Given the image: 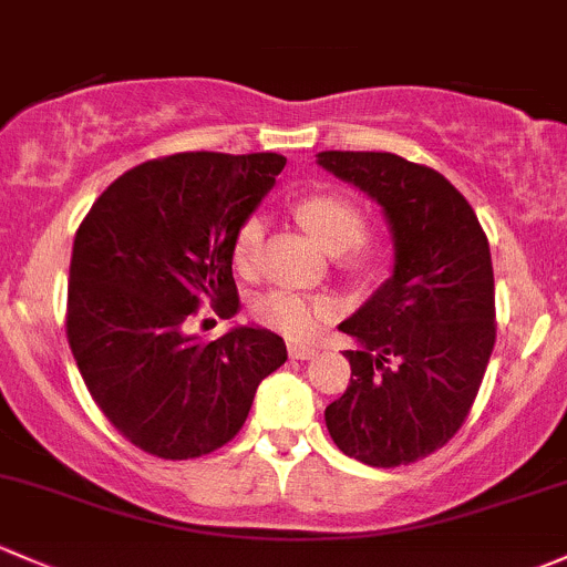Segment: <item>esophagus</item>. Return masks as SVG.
<instances>
[{"mask_svg": "<svg viewBox=\"0 0 567 567\" xmlns=\"http://www.w3.org/2000/svg\"><path fill=\"white\" fill-rule=\"evenodd\" d=\"M288 353H290V359H296V361H309V359H315V355H318V350L309 348V344L290 342L288 344Z\"/></svg>", "mask_w": 567, "mask_h": 567, "instance_id": "1", "label": "esophagus"}]
</instances>
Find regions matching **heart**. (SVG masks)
Segmentation results:
<instances>
[{
    "label": "heart",
    "instance_id": "obj_1",
    "mask_svg": "<svg viewBox=\"0 0 567 567\" xmlns=\"http://www.w3.org/2000/svg\"><path fill=\"white\" fill-rule=\"evenodd\" d=\"M296 217L315 241L331 255H344L355 249L363 238L361 212L342 195H309L296 206ZM266 219L264 214H249L238 225L234 236V264L241 274H255L264 252ZM252 312L268 329L290 339H309L323 320L339 315V301L333 296H303L293 290H266L252 303Z\"/></svg>",
    "mask_w": 567,
    "mask_h": 567
}]
</instances>
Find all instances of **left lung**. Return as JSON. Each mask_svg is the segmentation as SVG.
<instances>
[{"mask_svg": "<svg viewBox=\"0 0 567 567\" xmlns=\"http://www.w3.org/2000/svg\"><path fill=\"white\" fill-rule=\"evenodd\" d=\"M318 165L383 208L393 241L391 277L339 323L359 348L326 426L342 454L399 467L443 449L473 408L497 337L492 252L437 171L391 152H320Z\"/></svg>", "mask_w": 567, "mask_h": 567, "instance_id": "left-lung-1", "label": "left lung"}]
</instances>
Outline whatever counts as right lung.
<instances>
[{"label":"right lung","mask_w":567,"mask_h":567,"mask_svg":"<svg viewBox=\"0 0 567 567\" xmlns=\"http://www.w3.org/2000/svg\"><path fill=\"white\" fill-rule=\"evenodd\" d=\"M285 168L282 154L189 152L148 159L94 200L73 241L68 339L89 393L124 437L159 458L223 449L282 337L234 326L204 344L200 303L238 312L234 236Z\"/></svg>","instance_id":"add662e5"}]
</instances>
